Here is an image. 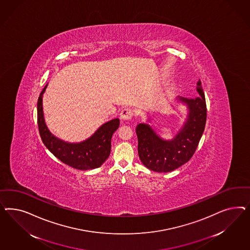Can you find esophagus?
<instances>
[{"instance_id":"34e87169","label":"esophagus","mask_w":250,"mask_h":250,"mask_svg":"<svg viewBox=\"0 0 250 250\" xmlns=\"http://www.w3.org/2000/svg\"><path fill=\"white\" fill-rule=\"evenodd\" d=\"M133 116V112L130 108H124L120 113V118L122 120H129Z\"/></svg>"}]
</instances>
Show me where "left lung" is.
Returning <instances> with one entry per match:
<instances>
[{
	"label": "left lung",
	"mask_w": 250,
	"mask_h": 250,
	"mask_svg": "<svg viewBox=\"0 0 250 250\" xmlns=\"http://www.w3.org/2000/svg\"><path fill=\"white\" fill-rule=\"evenodd\" d=\"M199 96L179 97L185 104L189 114L182 129L171 140H165L148 124H139L136 132L138 139V156L148 169L156 172H169L188 162L196 150L205 131L207 109L202 83H197Z\"/></svg>",
	"instance_id": "8db88e82"
}]
</instances>
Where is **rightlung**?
Listing matches in <instances>:
<instances>
[{
	"instance_id": "add662e5",
	"label": "right lung",
	"mask_w": 250,
	"mask_h": 250,
	"mask_svg": "<svg viewBox=\"0 0 250 250\" xmlns=\"http://www.w3.org/2000/svg\"><path fill=\"white\" fill-rule=\"evenodd\" d=\"M47 84L41 91L38 101V124L39 134L46 148L63 163L81 170H88L102 166L109 158L111 139L119 127L118 118L107 122L88 139L80 143H68L58 138L48 130L43 113V93Z\"/></svg>"
}]
</instances>
